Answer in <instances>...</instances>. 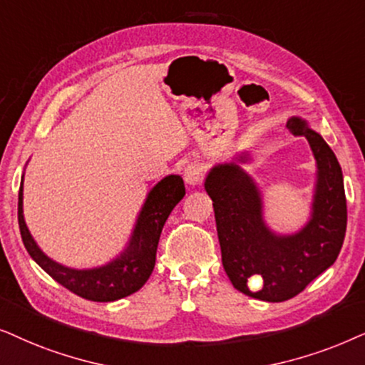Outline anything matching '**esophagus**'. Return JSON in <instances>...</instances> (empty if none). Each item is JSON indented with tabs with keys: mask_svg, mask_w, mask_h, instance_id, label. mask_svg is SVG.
I'll return each instance as SVG.
<instances>
[{
	"mask_svg": "<svg viewBox=\"0 0 365 365\" xmlns=\"http://www.w3.org/2000/svg\"><path fill=\"white\" fill-rule=\"evenodd\" d=\"M203 177H205V172H203V168L197 163L187 165L185 170H183V178H185V182L192 187L200 185L203 182Z\"/></svg>",
	"mask_w": 365,
	"mask_h": 365,
	"instance_id": "34e87169",
	"label": "esophagus"
}]
</instances>
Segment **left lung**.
<instances>
[{"instance_id":"left-lung-1","label":"left lung","mask_w":365,"mask_h":365,"mask_svg":"<svg viewBox=\"0 0 365 365\" xmlns=\"http://www.w3.org/2000/svg\"><path fill=\"white\" fill-rule=\"evenodd\" d=\"M287 128L307 138L317 162L312 215L302 230L277 235L265 225L259 188L240 165H217L205 180L223 269L237 290L265 302L295 297L327 270L342 249L347 227L342 170L334 152L299 116L287 121ZM240 160L245 162L247 155ZM255 278L262 279V289L252 293L248 284Z\"/></svg>"}]
</instances>
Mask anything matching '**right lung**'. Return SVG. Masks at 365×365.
<instances>
[{"mask_svg":"<svg viewBox=\"0 0 365 365\" xmlns=\"http://www.w3.org/2000/svg\"><path fill=\"white\" fill-rule=\"evenodd\" d=\"M185 197V185L180 175H168L150 190L128 245L110 264L96 269L76 270L60 265L43 254L23 217V180L18 193V223L23 244L31 259L70 292L93 302H113L137 292L152 275L160 233L170 212Z\"/></svg>","mask_w":365,"mask_h":365,"instance_id":"obj_1","label":"right lung"}]
</instances>
